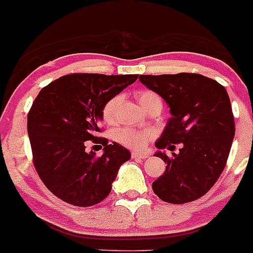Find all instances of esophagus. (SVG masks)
<instances>
[{
	"label": "esophagus",
	"mask_w": 253,
	"mask_h": 253,
	"mask_svg": "<svg viewBox=\"0 0 253 253\" xmlns=\"http://www.w3.org/2000/svg\"><path fill=\"white\" fill-rule=\"evenodd\" d=\"M131 157L132 159H141V160H145L147 159L148 156L143 152H136V151H132L131 152Z\"/></svg>",
	"instance_id": "obj_1"
}]
</instances>
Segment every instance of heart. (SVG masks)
Instances as JSON below:
<instances>
[{"label":"heart","mask_w":253,"mask_h":253,"mask_svg":"<svg viewBox=\"0 0 253 253\" xmlns=\"http://www.w3.org/2000/svg\"><path fill=\"white\" fill-rule=\"evenodd\" d=\"M137 100L147 112L156 107L162 108V98L160 97V94L150 91V89H143V91L138 92ZM120 103H121V96L116 94L110 100L106 101L105 105L102 106L101 115L106 124H115L117 120V111H119ZM153 137H155V131L151 128L137 129L131 128V127H119L113 131V138L116 142H119L125 147L133 148V150L143 148Z\"/></svg>","instance_id":"1"}]
</instances>
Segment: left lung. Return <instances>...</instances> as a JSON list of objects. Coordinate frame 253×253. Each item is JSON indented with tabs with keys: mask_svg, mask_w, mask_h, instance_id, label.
Returning <instances> with one entry per match:
<instances>
[{
	"mask_svg": "<svg viewBox=\"0 0 253 253\" xmlns=\"http://www.w3.org/2000/svg\"><path fill=\"white\" fill-rule=\"evenodd\" d=\"M140 81L169 103L172 115L156 147L173 151L181 143L171 157L156 153L167 166L153 192L169 204L195 201L216 183L230 155L235 120L227 91L198 73L141 75Z\"/></svg>",
	"mask_w": 253,
	"mask_h": 253,
	"instance_id": "8db88e82",
	"label": "left lung"
}]
</instances>
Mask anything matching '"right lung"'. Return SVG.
I'll use <instances>...</instances> for the list:
<instances>
[{"instance_id": "1", "label": "right lung", "mask_w": 253, "mask_h": 253, "mask_svg": "<svg viewBox=\"0 0 253 253\" xmlns=\"http://www.w3.org/2000/svg\"><path fill=\"white\" fill-rule=\"evenodd\" d=\"M138 75L71 73L40 91L27 115L32 161L40 178L60 200L79 207L97 205L111 192L120 166L131 155L98 137L102 106L133 84ZM87 140L104 155L86 153Z\"/></svg>"}]
</instances>
